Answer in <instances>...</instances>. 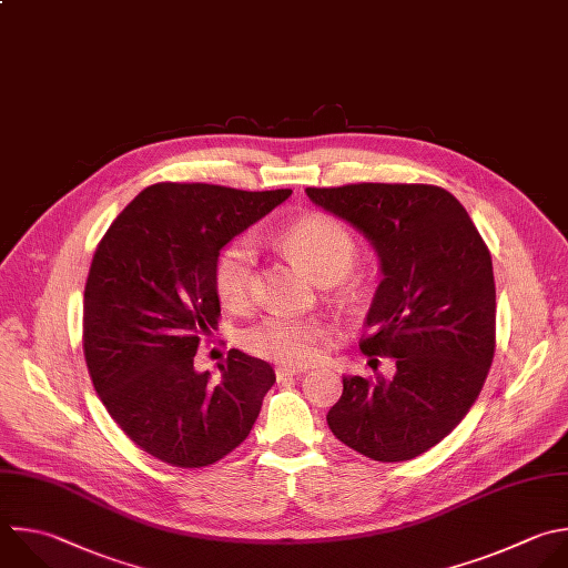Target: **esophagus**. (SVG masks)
<instances>
[{"instance_id":"1","label":"esophagus","mask_w":568,"mask_h":568,"mask_svg":"<svg viewBox=\"0 0 568 568\" xmlns=\"http://www.w3.org/2000/svg\"><path fill=\"white\" fill-rule=\"evenodd\" d=\"M305 367H292V365H276V379L278 382H287L292 379V376H298L303 374Z\"/></svg>"}]
</instances>
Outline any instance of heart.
<instances>
[{
  "label": "heart",
  "instance_id": "1",
  "mask_svg": "<svg viewBox=\"0 0 568 568\" xmlns=\"http://www.w3.org/2000/svg\"><path fill=\"white\" fill-rule=\"evenodd\" d=\"M278 243L318 283L345 278L356 261V243L345 225L329 216H307L278 234ZM256 274V247L250 236L227 243L214 263V290L230 310H243L252 301ZM327 336L323 321L314 316L270 314L243 332V345L283 365H303L318 356Z\"/></svg>",
  "mask_w": 568,
  "mask_h": 568
}]
</instances>
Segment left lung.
<instances>
[{
    "label": "left lung",
    "instance_id": "1",
    "mask_svg": "<svg viewBox=\"0 0 568 568\" xmlns=\"http://www.w3.org/2000/svg\"><path fill=\"white\" fill-rule=\"evenodd\" d=\"M310 201L347 221L382 265L361 338L397 358L384 376H343L327 413L338 442L374 462H408L437 446L479 397L495 354L490 252L462 203L435 184L310 186Z\"/></svg>",
    "mask_w": 568,
    "mask_h": 568
}]
</instances>
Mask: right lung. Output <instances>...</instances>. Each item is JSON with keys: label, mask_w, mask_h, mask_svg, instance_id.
Here are the masks:
<instances>
[{"label": "right lung", "mask_w": 568, "mask_h": 568, "mask_svg": "<svg viewBox=\"0 0 568 568\" xmlns=\"http://www.w3.org/2000/svg\"><path fill=\"white\" fill-rule=\"evenodd\" d=\"M290 194L158 182L93 254L82 318L93 388L124 435L169 466L203 468L230 455L276 382L267 361L230 349L214 386L194 356L221 316L216 256Z\"/></svg>", "instance_id": "obj_1"}]
</instances>
